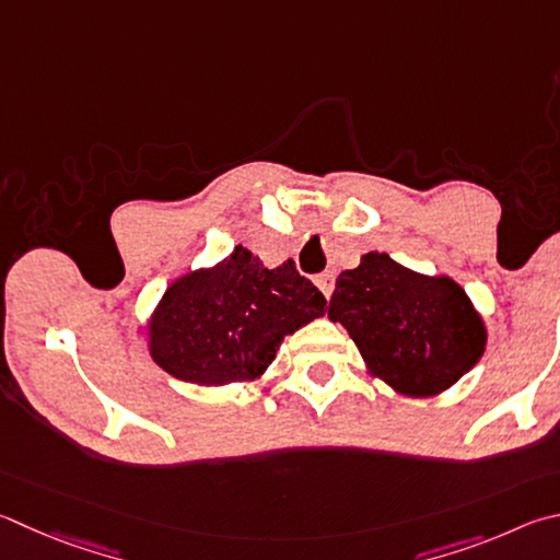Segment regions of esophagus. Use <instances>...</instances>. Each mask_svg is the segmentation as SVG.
I'll list each match as a JSON object with an SVG mask.
<instances>
[{
	"mask_svg": "<svg viewBox=\"0 0 560 560\" xmlns=\"http://www.w3.org/2000/svg\"><path fill=\"white\" fill-rule=\"evenodd\" d=\"M315 283H318V289L323 291V296L330 299L332 287H335V273L332 271H323V273H318V279H315Z\"/></svg>",
	"mask_w": 560,
	"mask_h": 560,
	"instance_id": "1",
	"label": "esophagus"
}]
</instances>
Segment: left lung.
<instances>
[{
	"mask_svg": "<svg viewBox=\"0 0 560 560\" xmlns=\"http://www.w3.org/2000/svg\"><path fill=\"white\" fill-rule=\"evenodd\" d=\"M328 318L342 323L372 377L406 396H435L482 358L487 328L463 287L368 252L335 281Z\"/></svg>",
	"mask_w": 560,
	"mask_h": 560,
	"instance_id": "obj_1",
	"label": "left lung"
}]
</instances>
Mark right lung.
<instances>
[{"mask_svg": "<svg viewBox=\"0 0 560 560\" xmlns=\"http://www.w3.org/2000/svg\"><path fill=\"white\" fill-rule=\"evenodd\" d=\"M323 313L325 296L291 259L267 269L237 245L215 267L171 283L151 313L149 352L183 382H252L267 372L287 335Z\"/></svg>", "mask_w": 560, "mask_h": 560, "instance_id": "right-lung-1", "label": "right lung"}]
</instances>
